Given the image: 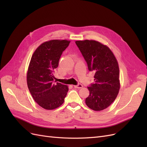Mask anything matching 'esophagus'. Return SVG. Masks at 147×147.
I'll return each mask as SVG.
<instances>
[{
  "label": "esophagus",
  "mask_w": 147,
  "mask_h": 147,
  "mask_svg": "<svg viewBox=\"0 0 147 147\" xmlns=\"http://www.w3.org/2000/svg\"><path fill=\"white\" fill-rule=\"evenodd\" d=\"M82 87H83V85L82 84H78L77 85H74V88H75L80 89V88H82Z\"/></svg>",
  "instance_id": "obj_1"
}]
</instances>
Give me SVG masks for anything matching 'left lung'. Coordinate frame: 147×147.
Returning a JSON list of instances; mask_svg holds the SVG:
<instances>
[{
  "label": "left lung",
  "mask_w": 147,
  "mask_h": 147,
  "mask_svg": "<svg viewBox=\"0 0 147 147\" xmlns=\"http://www.w3.org/2000/svg\"><path fill=\"white\" fill-rule=\"evenodd\" d=\"M88 68L94 72L95 82L88 87L90 95L85 102L89 108L100 111L115 100L119 90V67L109 47L95 40L75 42Z\"/></svg>",
  "instance_id": "8db88e82"
}]
</instances>
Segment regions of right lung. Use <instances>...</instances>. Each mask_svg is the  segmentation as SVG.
I'll return each mask as SVG.
<instances>
[{
	"mask_svg": "<svg viewBox=\"0 0 147 147\" xmlns=\"http://www.w3.org/2000/svg\"><path fill=\"white\" fill-rule=\"evenodd\" d=\"M69 43L65 40L44 42L31 57L27 74L28 88L34 100L45 109L59 107L64 103L69 90L65 84L54 82L53 73Z\"/></svg>",
	"mask_w": 147,
	"mask_h": 147,
	"instance_id": "right-lung-1",
	"label": "right lung"
}]
</instances>
